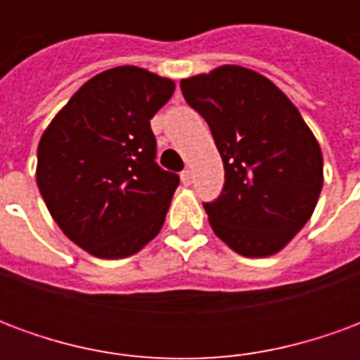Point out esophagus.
Segmentation results:
<instances>
[{
	"instance_id": "obj_1",
	"label": "esophagus",
	"mask_w": 360,
	"mask_h": 360,
	"mask_svg": "<svg viewBox=\"0 0 360 360\" xmlns=\"http://www.w3.org/2000/svg\"><path fill=\"white\" fill-rule=\"evenodd\" d=\"M181 181H183V185H191L193 183V173H191V169H185V172L181 173Z\"/></svg>"
}]
</instances>
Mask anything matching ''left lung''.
Wrapping results in <instances>:
<instances>
[{
    "label": "left lung",
    "mask_w": 360,
    "mask_h": 360,
    "mask_svg": "<svg viewBox=\"0 0 360 360\" xmlns=\"http://www.w3.org/2000/svg\"><path fill=\"white\" fill-rule=\"evenodd\" d=\"M210 127L226 169L221 195L204 204L214 233L243 257L276 255L316 208L322 150L281 90L239 65L181 81Z\"/></svg>",
    "instance_id": "obj_1"
}]
</instances>
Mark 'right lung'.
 <instances>
[{
    "label": "right lung",
    "mask_w": 360,
    "mask_h": 360,
    "mask_svg": "<svg viewBox=\"0 0 360 360\" xmlns=\"http://www.w3.org/2000/svg\"><path fill=\"white\" fill-rule=\"evenodd\" d=\"M175 82L134 65L77 90L38 144L36 183L51 218L81 249L125 258L164 226L179 175L156 164L150 119Z\"/></svg>",
    "instance_id": "right-lung-1"
}]
</instances>
